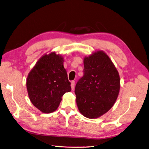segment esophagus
Instances as JSON below:
<instances>
[{
    "mask_svg": "<svg viewBox=\"0 0 149 149\" xmlns=\"http://www.w3.org/2000/svg\"><path fill=\"white\" fill-rule=\"evenodd\" d=\"M74 84H75V81H72L71 83V87L72 90H73L74 88Z\"/></svg>",
    "mask_w": 149,
    "mask_h": 149,
    "instance_id": "1",
    "label": "esophagus"
}]
</instances>
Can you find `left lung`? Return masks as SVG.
Returning a JSON list of instances; mask_svg holds the SVG:
<instances>
[{"instance_id":"obj_1","label":"left lung","mask_w":149,"mask_h":149,"mask_svg":"<svg viewBox=\"0 0 149 149\" xmlns=\"http://www.w3.org/2000/svg\"><path fill=\"white\" fill-rule=\"evenodd\" d=\"M84 75L76 83L74 93L81 114L98 118L114 106L120 91V77L116 66L102 50L84 58Z\"/></svg>"}]
</instances>
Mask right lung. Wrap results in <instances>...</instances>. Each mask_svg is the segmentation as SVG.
Wrapping results in <instances>:
<instances>
[{
    "mask_svg": "<svg viewBox=\"0 0 149 149\" xmlns=\"http://www.w3.org/2000/svg\"><path fill=\"white\" fill-rule=\"evenodd\" d=\"M63 58L55 52L45 54L28 74L26 86L29 99L43 113L55 111L63 94L71 90Z\"/></svg>",
    "mask_w": 149,
    "mask_h": 149,
    "instance_id": "1",
    "label": "right lung"
}]
</instances>
